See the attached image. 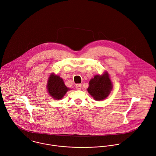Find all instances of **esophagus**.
I'll return each mask as SVG.
<instances>
[{
  "mask_svg": "<svg viewBox=\"0 0 156 156\" xmlns=\"http://www.w3.org/2000/svg\"><path fill=\"white\" fill-rule=\"evenodd\" d=\"M76 89H78V90H80L81 89V87H82V86H81V84H76Z\"/></svg>",
  "mask_w": 156,
  "mask_h": 156,
  "instance_id": "obj_1",
  "label": "esophagus"
}]
</instances>
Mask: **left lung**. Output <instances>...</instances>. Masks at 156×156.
Listing matches in <instances>:
<instances>
[{"label": "left lung", "mask_w": 156, "mask_h": 156, "mask_svg": "<svg viewBox=\"0 0 156 156\" xmlns=\"http://www.w3.org/2000/svg\"><path fill=\"white\" fill-rule=\"evenodd\" d=\"M112 84L108 72L102 75H95L89 81L87 89L89 94L97 101L106 98L112 89Z\"/></svg>", "instance_id": "1"}]
</instances>
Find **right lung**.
Listing matches in <instances>:
<instances>
[{"mask_svg":"<svg viewBox=\"0 0 156 156\" xmlns=\"http://www.w3.org/2000/svg\"><path fill=\"white\" fill-rule=\"evenodd\" d=\"M47 88L50 96L56 100L62 99L66 92L70 90L66 86L63 80L59 76L53 73H51L48 78Z\"/></svg>","mask_w":156,"mask_h":156,"instance_id":"1","label":"right lung"}]
</instances>
